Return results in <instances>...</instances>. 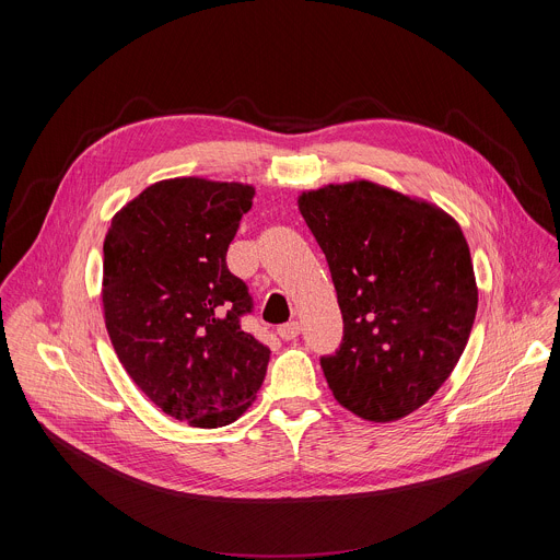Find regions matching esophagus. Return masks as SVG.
Masks as SVG:
<instances>
[{"label": "esophagus", "instance_id": "esophagus-1", "mask_svg": "<svg viewBox=\"0 0 560 560\" xmlns=\"http://www.w3.org/2000/svg\"><path fill=\"white\" fill-rule=\"evenodd\" d=\"M277 332H279V337H281L283 341H292V339H296V337H299L301 326H299V322H290V324L281 326Z\"/></svg>", "mask_w": 560, "mask_h": 560}]
</instances>
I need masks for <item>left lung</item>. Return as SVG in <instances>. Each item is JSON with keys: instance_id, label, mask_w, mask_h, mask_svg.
Returning a JSON list of instances; mask_svg holds the SVG:
<instances>
[{"instance_id": "left-lung-1", "label": "left lung", "mask_w": 560, "mask_h": 560, "mask_svg": "<svg viewBox=\"0 0 560 560\" xmlns=\"http://www.w3.org/2000/svg\"><path fill=\"white\" fill-rule=\"evenodd\" d=\"M343 314V343L322 359L337 401L359 419L398 421L454 372L478 305L458 221L432 201L354 179L296 197Z\"/></svg>"}]
</instances>
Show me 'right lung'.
<instances>
[{
  "label": "right lung",
  "instance_id": "right-lung-1",
  "mask_svg": "<svg viewBox=\"0 0 560 560\" xmlns=\"http://www.w3.org/2000/svg\"><path fill=\"white\" fill-rule=\"evenodd\" d=\"M255 188L175 177L154 182L110 219L102 305L119 363L150 401L192 428L242 417L270 350L238 328L250 310L225 266Z\"/></svg>",
  "mask_w": 560,
  "mask_h": 560
}]
</instances>
